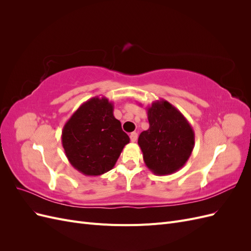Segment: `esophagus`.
Wrapping results in <instances>:
<instances>
[{
	"instance_id": "esophagus-1",
	"label": "esophagus",
	"mask_w": 251,
	"mask_h": 251,
	"mask_svg": "<svg viewBox=\"0 0 251 251\" xmlns=\"http://www.w3.org/2000/svg\"><path fill=\"white\" fill-rule=\"evenodd\" d=\"M137 137H138L137 133H135V132L131 133V135H130V138H131V141H132V142H135L136 140H137Z\"/></svg>"
}]
</instances>
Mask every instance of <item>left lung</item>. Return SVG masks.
Returning a JSON list of instances; mask_svg holds the SVG:
<instances>
[{
	"label": "left lung",
	"mask_w": 251,
	"mask_h": 251,
	"mask_svg": "<svg viewBox=\"0 0 251 251\" xmlns=\"http://www.w3.org/2000/svg\"><path fill=\"white\" fill-rule=\"evenodd\" d=\"M150 127L143 131L138 144L148 169L159 176L179 171L195 147L191 124L177 108L164 100L147 108Z\"/></svg>",
	"instance_id": "obj_1"
}]
</instances>
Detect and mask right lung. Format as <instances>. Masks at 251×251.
<instances>
[{
	"label": "right lung",
	"instance_id": "right-lung-1",
	"mask_svg": "<svg viewBox=\"0 0 251 251\" xmlns=\"http://www.w3.org/2000/svg\"><path fill=\"white\" fill-rule=\"evenodd\" d=\"M107 97H92L64 126L62 143L68 160L86 176H100L115 165L130 137L114 117Z\"/></svg>",
	"mask_w": 251,
	"mask_h": 251
}]
</instances>
